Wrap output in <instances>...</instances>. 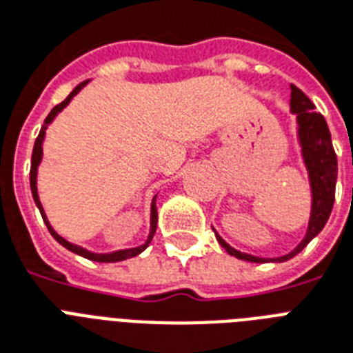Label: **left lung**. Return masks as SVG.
I'll use <instances>...</instances> for the list:
<instances>
[{
  "mask_svg": "<svg viewBox=\"0 0 353 353\" xmlns=\"http://www.w3.org/2000/svg\"><path fill=\"white\" fill-rule=\"evenodd\" d=\"M291 113L296 115L299 124V141H301L302 157L307 168L310 185H312V216H310V225L304 240L284 256L279 258H260L241 252L231 247L218 232L214 231L216 240L225 249L231 256L247 260V262H285L304 249L310 241L323 231L326 221H328L335 201V183H337V155H335L332 135H330L328 124L324 121L321 113L315 112L313 102L302 93L296 85L291 84Z\"/></svg>",
  "mask_w": 353,
  "mask_h": 353,
  "instance_id": "obj_1",
  "label": "left lung"
}]
</instances>
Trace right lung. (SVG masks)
Returning <instances> with one entry per match:
<instances>
[{"label":"right lung","mask_w":353,"mask_h":353,"mask_svg":"<svg viewBox=\"0 0 353 353\" xmlns=\"http://www.w3.org/2000/svg\"><path fill=\"white\" fill-rule=\"evenodd\" d=\"M88 84V80L85 82H82V84H79L77 88H74L71 93H69V97L65 99L63 102H60L58 106H54L51 110V113L47 115V119L43 121V126H41L40 133H38V137H36V143H34V148H32V159H30V192H32V198H34V203L36 207L40 209V214L41 218H43V221H46L47 229H49V232L52 234V238L60 243V245H63L65 249H69L71 252H74V254H80V256L88 258V260H93V262H121V260H126V258H133L137 256V254H141V252L146 249V247L150 245V241H152V238H154L155 234V227H157V207H155V196L154 201H152V218H150V234H148V240L144 241L143 245L139 247H133V249H122V251H115V252H106V254H101V252H91L88 251V249H84V247L80 245H74V243H71V241H68L65 238H62L60 234H57L54 232V229L51 227V223H49V220H47L46 212H43V207H41L40 203V198H38V188H36V176H38V165H40L41 161V154H43V150H41V144H43V137H46V130L47 126L51 124L52 121H54V117H57L58 113L62 112L63 108L68 106L69 102H71V99H73L77 93H79L84 85Z\"/></svg>","instance_id":"add662e5"}]
</instances>
